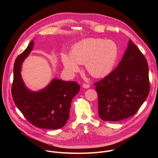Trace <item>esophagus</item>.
I'll return each instance as SVG.
<instances>
[{
    "label": "esophagus",
    "mask_w": 158,
    "mask_h": 158,
    "mask_svg": "<svg viewBox=\"0 0 158 158\" xmlns=\"http://www.w3.org/2000/svg\"><path fill=\"white\" fill-rule=\"evenodd\" d=\"M82 87H84V88H85V89H87V88H89V87H90V85H89V84H82Z\"/></svg>",
    "instance_id": "1"
}]
</instances>
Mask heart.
Segmentation results:
<instances>
[{
	"label": "heart",
	"instance_id": "b5f03b06",
	"mask_svg": "<svg viewBox=\"0 0 158 158\" xmlns=\"http://www.w3.org/2000/svg\"><path fill=\"white\" fill-rule=\"evenodd\" d=\"M119 48L114 41L89 38L74 45L71 54L62 52L61 60L66 73L73 76L85 63L87 72L94 77L110 74L116 64Z\"/></svg>",
	"mask_w": 158,
	"mask_h": 158
}]
</instances>
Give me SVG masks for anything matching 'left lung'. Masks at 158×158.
<instances>
[{
	"mask_svg": "<svg viewBox=\"0 0 158 158\" xmlns=\"http://www.w3.org/2000/svg\"><path fill=\"white\" fill-rule=\"evenodd\" d=\"M94 85L98 94V113L102 120L116 122L134 115L150 90L146 59L129 40L116 68Z\"/></svg>",
	"mask_w": 158,
	"mask_h": 158,
	"instance_id": "1",
	"label": "left lung"
}]
</instances>
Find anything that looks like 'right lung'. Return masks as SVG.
I'll return each instance as SVG.
<instances>
[{"instance_id": "obj_1", "label": "right lung", "mask_w": 158, "mask_h": 158, "mask_svg": "<svg viewBox=\"0 0 158 158\" xmlns=\"http://www.w3.org/2000/svg\"><path fill=\"white\" fill-rule=\"evenodd\" d=\"M33 46L32 40L15 60L12 99L22 114L32 125L43 129H60L65 126L69 118L71 101L79 93L80 85L74 81L54 79L41 91H31L22 81L20 69L22 63Z\"/></svg>"}]
</instances>
